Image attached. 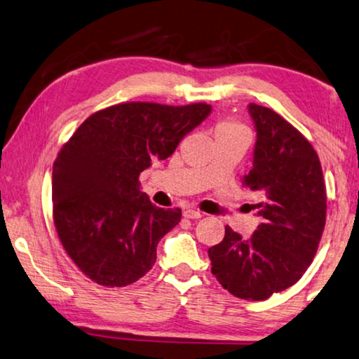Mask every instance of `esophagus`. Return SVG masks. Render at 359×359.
I'll return each mask as SVG.
<instances>
[{
	"mask_svg": "<svg viewBox=\"0 0 359 359\" xmlns=\"http://www.w3.org/2000/svg\"><path fill=\"white\" fill-rule=\"evenodd\" d=\"M184 216L187 219H200V217H203V212L201 211H196V210H185L184 211Z\"/></svg>",
	"mask_w": 359,
	"mask_h": 359,
	"instance_id": "esophagus-1",
	"label": "esophagus"
}]
</instances>
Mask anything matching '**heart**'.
Returning a JSON list of instances; mask_svg holds the SVG:
<instances>
[{
	"label": "heart",
	"instance_id": "obj_1",
	"mask_svg": "<svg viewBox=\"0 0 359 359\" xmlns=\"http://www.w3.org/2000/svg\"><path fill=\"white\" fill-rule=\"evenodd\" d=\"M232 132H245V128L240 124H237V122L226 121V122H221V124H217L216 128H214V137L221 135V133H232Z\"/></svg>",
	"mask_w": 359,
	"mask_h": 359
}]
</instances>
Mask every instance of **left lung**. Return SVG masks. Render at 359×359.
Here are the masks:
<instances>
[{"instance_id":"1","label":"left lung","mask_w":359,"mask_h":359,"mask_svg":"<svg viewBox=\"0 0 359 359\" xmlns=\"http://www.w3.org/2000/svg\"><path fill=\"white\" fill-rule=\"evenodd\" d=\"M256 130L253 168L243 185L253 191L259 226L247 240L226 227L208 250L211 271L233 297L263 302L297 283L316 255L325 226V185L311 143L264 106L250 103Z\"/></svg>"}]
</instances>
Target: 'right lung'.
Returning a JSON list of instances; mask_svg holds the SVG:
<instances>
[{"label": "right lung", "mask_w": 359, "mask_h": 359, "mask_svg": "<svg viewBox=\"0 0 359 359\" xmlns=\"http://www.w3.org/2000/svg\"><path fill=\"white\" fill-rule=\"evenodd\" d=\"M211 104L122 103L88 117L53 165V217L64 250L104 287L137 282L156 263V247L177 226L179 208L154 206L138 175L164 161Z\"/></svg>", "instance_id": "obj_1"}]
</instances>
